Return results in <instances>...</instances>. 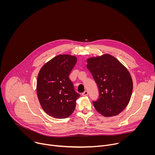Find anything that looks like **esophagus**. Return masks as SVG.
I'll list each match as a JSON object with an SVG mask.
<instances>
[{
  "label": "esophagus",
  "instance_id": "obj_1",
  "mask_svg": "<svg viewBox=\"0 0 155 155\" xmlns=\"http://www.w3.org/2000/svg\"><path fill=\"white\" fill-rule=\"evenodd\" d=\"M88 94V92H87V91H84L83 93H82V95L83 96H87Z\"/></svg>",
  "mask_w": 155,
  "mask_h": 155
}]
</instances>
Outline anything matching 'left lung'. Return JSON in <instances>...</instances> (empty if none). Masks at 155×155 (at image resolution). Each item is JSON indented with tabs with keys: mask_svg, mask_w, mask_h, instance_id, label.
<instances>
[{
	"mask_svg": "<svg viewBox=\"0 0 155 155\" xmlns=\"http://www.w3.org/2000/svg\"><path fill=\"white\" fill-rule=\"evenodd\" d=\"M86 68L97 84L99 97L93 105L105 117L117 116L129 102L133 82L127 68L109 54L87 59Z\"/></svg>",
	"mask_w": 155,
	"mask_h": 155,
	"instance_id": "1",
	"label": "left lung"
}]
</instances>
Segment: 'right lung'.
Returning a JSON list of instances; mask_svg holds the SVG:
<instances>
[{
    "mask_svg": "<svg viewBox=\"0 0 155 155\" xmlns=\"http://www.w3.org/2000/svg\"><path fill=\"white\" fill-rule=\"evenodd\" d=\"M77 61L75 56L59 54L46 62L38 72L36 90L39 102L54 118H68L75 110L80 94L69 76Z\"/></svg>",
    "mask_w": 155,
    "mask_h": 155,
    "instance_id": "obj_1",
    "label": "right lung"
}]
</instances>
